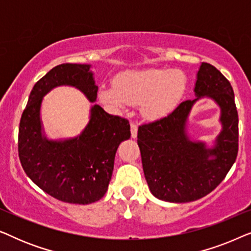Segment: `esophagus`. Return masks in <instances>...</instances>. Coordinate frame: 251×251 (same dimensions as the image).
<instances>
[{
    "label": "esophagus",
    "instance_id": "esophagus-1",
    "mask_svg": "<svg viewBox=\"0 0 251 251\" xmlns=\"http://www.w3.org/2000/svg\"><path fill=\"white\" fill-rule=\"evenodd\" d=\"M130 129H131V137L132 138H137V132H138V126L135 123L130 125Z\"/></svg>",
    "mask_w": 251,
    "mask_h": 251
}]
</instances>
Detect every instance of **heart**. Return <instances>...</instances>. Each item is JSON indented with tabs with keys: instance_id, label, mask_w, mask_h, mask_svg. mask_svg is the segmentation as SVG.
<instances>
[{
	"instance_id": "obj_1",
	"label": "heart",
	"mask_w": 251,
	"mask_h": 251,
	"mask_svg": "<svg viewBox=\"0 0 251 251\" xmlns=\"http://www.w3.org/2000/svg\"><path fill=\"white\" fill-rule=\"evenodd\" d=\"M186 88L187 77L180 70L126 72L114 78V85L100 88L99 99L114 108H122L126 102H143V115L149 120H160L177 107Z\"/></svg>"
}]
</instances>
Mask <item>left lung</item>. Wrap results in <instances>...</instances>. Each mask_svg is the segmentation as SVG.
Here are the masks:
<instances>
[{
  "label": "left lung",
  "mask_w": 251,
  "mask_h": 251,
  "mask_svg": "<svg viewBox=\"0 0 251 251\" xmlns=\"http://www.w3.org/2000/svg\"><path fill=\"white\" fill-rule=\"evenodd\" d=\"M194 92L193 100L180 102L166 118L138 128L144 175L160 200L184 203L205 197L222 183L238 155L239 118L231 83L217 68L202 63ZM203 97L221 107L223 129L212 149L192 142L186 133L191 106Z\"/></svg>",
  "instance_id": "1"
}]
</instances>
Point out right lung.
<instances>
[{
    "label": "right lung",
    "mask_w": 251,
    "mask_h": 251,
    "mask_svg": "<svg viewBox=\"0 0 251 251\" xmlns=\"http://www.w3.org/2000/svg\"><path fill=\"white\" fill-rule=\"evenodd\" d=\"M90 67L61 64L48 72L30 91L19 123L18 153L27 176L51 197L75 204H89L104 197L116 150L131 135L128 120L108 114L96 104L80 136L49 140L42 133L41 104L51 89L72 85L96 101L98 87Z\"/></svg>",
    "instance_id": "add662e5"
}]
</instances>
